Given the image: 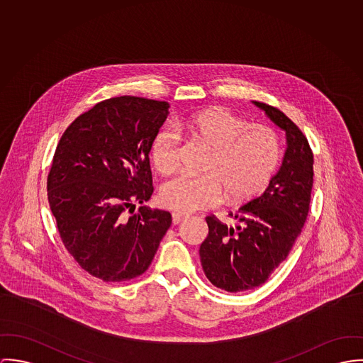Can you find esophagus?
I'll return each instance as SVG.
<instances>
[{
	"instance_id": "1",
	"label": "esophagus",
	"mask_w": 363,
	"mask_h": 363,
	"mask_svg": "<svg viewBox=\"0 0 363 363\" xmlns=\"http://www.w3.org/2000/svg\"><path fill=\"white\" fill-rule=\"evenodd\" d=\"M185 218L184 214H179V213H172V224H179L182 220Z\"/></svg>"
}]
</instances>
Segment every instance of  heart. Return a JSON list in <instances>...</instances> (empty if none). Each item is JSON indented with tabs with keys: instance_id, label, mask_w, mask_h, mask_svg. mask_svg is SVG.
I'll return each instance as SVG.
<instances>
[{
	"instance_id": "obj_1",
	"label": "heart",
	"mask_w": 363,
	"mask_h": 363,
	"mask_svg": "<svg viewBox=\"0 0 363 363\" xmlns=\"http://www.w3.org/2000/svg\"><path fill=\"white\" fill-rule=\"evenodd\" d=\"M184 128L210 149V155L201 168L204 175L181 174L164 184V207L192 213L220 204L224 196L231 201H249L266 189L280 159V140L270 126L250 125L228 108L214 107L185 120ZM150 152L156 169L172 174L181 165L179 135L162 128Z\"/></svg>"
}]
</instances>
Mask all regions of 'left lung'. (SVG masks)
<instances>
[{
  "label": "left lung",
  "instance_id": "obj_1",
  "mask_svg": "<svg viewBox=\"0 0 363 363\" xmlns=\"http://www.w3.org/2000/svg\"><path fill=\"white\" fill-rule=\"evenodd\" d=\"M255 104L285 130L286 150L266 191L240 207L237 227L213 214L206 217L201 267L208 281L227 292L260 286L286 259L308 218L313 186V153L306 136L279 108Z\"/></svg>",
  "mask_w": 363,
  "mask_h": 363
}]
</instances>
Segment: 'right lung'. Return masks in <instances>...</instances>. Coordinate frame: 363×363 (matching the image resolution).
Here are the masks:
<instances>
[{"label": "right lung", "instance_id": "add662e5", "mask_svg": "<svg viewBox=\"0 0 363 363\" xmlns=\"http://www.w3.org/2000/svg\"><path fill=\"white\" fill-rule=\"evenodd\" d=\"M169 104L121 96L97 103L62 133L47 196L68 253L106 282L143 274L171 225V214L136 203L155 188L149 153Z\"/></svg>", "mask_w": 363, "mask_h": 363}]
</instances>
